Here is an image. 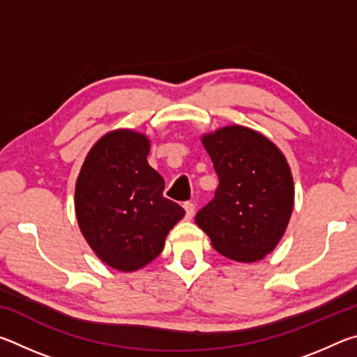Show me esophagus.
I'll list each match as a JSON object with an SVG mask.
<instances>
[{"instance_id": "esophagus-1", "label": "esophagus", "mask_w": 357, "mask_h": 357, "mask_svg": "<svg viewBox=\"0 0 357 357\" xmlns=\"http://www.w3.org/2000/svg\"><path fill=\"white\" fill-rule=\"evenodd\" d=\"M184 209H185V217H187V219H192L193 213H195V206H193V203H190V202L184 203Z\"/></svg>"}]
</instances>
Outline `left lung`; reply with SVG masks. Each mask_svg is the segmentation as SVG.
<instances>
[{
  "label": "left lung",
  "mask_w": 357,
  "mask_h": 357,
  "mask_svg": "<svg viewBox=\"0 0 357 357\" xmlns=\"http://www.w3.org/2000/svg\"><path fill=\"white\" fill-rule=\"evenodd\" d=\"M219 176L215 195L195 215L220 255L255 263L287 231L294 204L291 170L277 144L239 124L202 135Z\"/></svg>",
  "instance_id": "1"
}]
</instances>
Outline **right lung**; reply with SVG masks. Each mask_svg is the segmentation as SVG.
Instances as JSON below:
<instances>
[{
  "label": "right lung",
  "mask_w": 357,
  "mask_h": 357,
  "mask_svg": "<svg viewBox=\"0 0 357 357\" xmlns=\"http://www.w3.org/2000/svg\"><path fill=\"white\" fill-rule=\"evenodd\" d=\"M151 140L132 129L107 132L84 157L75 184V215L102 263L134 273L164 250L184 209L164 197L165 181L148 164Z\"/></svg>",
  "instance_id": "add662e5"
}]
</instances>
